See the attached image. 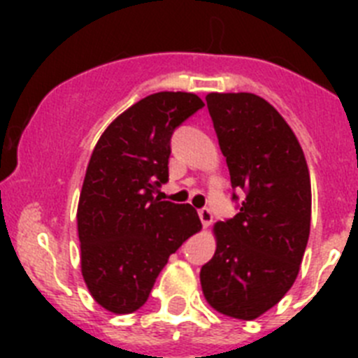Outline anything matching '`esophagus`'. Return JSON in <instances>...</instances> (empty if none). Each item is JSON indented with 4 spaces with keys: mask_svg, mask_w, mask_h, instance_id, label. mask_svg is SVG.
<instances>
[{
    "mask_svg": "<svg viewBox=\"0 0 358 358\" xmlns=\"http://www.w3.org/2000/svg\"><path fill=\"white\" fill-rule=\"evenodd\" d=\"M199 218H201V222L204 227H208L211 222H213V215H211V211L208 210V208H202V210H199Z\"/></svg>",
    "mask_w": 358,
    "mask_h": 358,
    "instance_id": "obj_1",
    "label": "esophagus"
}]
</instances>
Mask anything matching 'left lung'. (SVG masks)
<instances>
[{"instance_id": "8db88e82", "label": "left lung", "mask_w": 358, "mask_h": 358, "mask_svg": "<svg viewBox=\"0 0 358 358\" xmlns=\"http://www.w3.org/2000/svg\"><path fill=\"white\" fill-rule=\"evenodd\" d=\"M240 211L213 226L217 249L202 294L227 317H260L294 285L310 235L312 188L303 148L283 116L252 93L206 96ZM236 199V195H233Z\"/></svg>"}]
</instances>
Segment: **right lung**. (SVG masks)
Segmentation results:
<instances>
[{"label":"right lung","mask_w":358,"mask_h":358,"mask_svg":"<svg viewBox=\"0 0 358 358\" xmlns=\"http://www.w3.org/2000/svg\"><path fill=\"white\" fill-rule=\"evenodd\" d=\"M202 107L182 91L145 96L91 154L77 210L80 267L94 301L113 314L143 306L169 256L202 227L189 204L156 197L169 181L173 131Z\"/></svg>","instance_id":"right-lung-1"}]
</instances>
